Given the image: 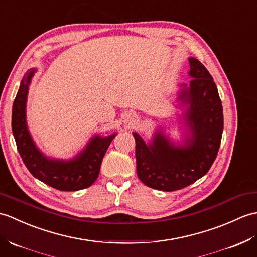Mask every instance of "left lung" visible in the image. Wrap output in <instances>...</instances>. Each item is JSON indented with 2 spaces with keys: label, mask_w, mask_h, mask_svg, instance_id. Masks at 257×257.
Wrapping results in <instances>:
<instances>
[{
  "label": "left lung",
  "mask_w": 257,
  "mask_h": 257,
  "mask_svg": "<svg viewBox=\"0 0 257 257\" xmlns=\"http://www.w3.org/2000/svg\"><path fill=\"white\" fill-rule=\"evenodd\" d=\"M189 85H183L180 98L188 105L184 115L188 136L184 146H175L163 133H156L147 143L134 133L137 175L140 181L163 192H173L195 183L207 174L221 143L223 110L218 88L205 65L189 58Z\"/></svg>",
  "instance_id": "left-lung-1"
}]
</instances>
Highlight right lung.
<instances>
[{
    "label": "right lung",
    "instance_id": "right-lung-1",
    "mask_svg": "<svg viewBox=\"0 0 257 257\" xmlns=\"http://www.w3.org/2000/svg\"><path fill=\"white\" fill-rule=\"evenodd\" d=\"M36 69L23 77L12 109V130L24 164L34 177L63 192L84 189L97 180L100 164L116 134L108 137L95 136L80 154L69 161L45 157L33 141L26 123V99L28 87Z\"/></svg>",
    "mask_w": 257,
    "mask_h": 257
}]
</instances>
